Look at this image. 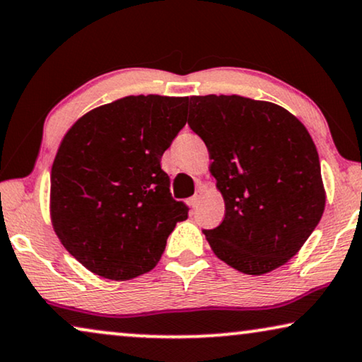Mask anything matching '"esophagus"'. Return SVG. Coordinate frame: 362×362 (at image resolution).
<instances>
[{
	"instance_id": "obj_1",
	"label": "esophagus",
	"mask_w": 362,
	"mask_h": 362,
	"mask_svg": "<svg viewBox=\"0 0 362 362\" xmlns=\"http://www.w3.org/2000/svg\"><path fill=\"white\" fill-rule=\"evenodd\" d=\"M201 199H202V191H197L196 194L191 197V204H192V207H197V206H199Z\"/></svg>"
}]
</instances>
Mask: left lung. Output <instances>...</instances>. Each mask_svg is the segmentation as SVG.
I'll return each instance as SVG.
<instances>
[{"label":"left lung","instance_id":"1","mask_svg":"<svg viewBox=\"0 0 362 362\" xmlns=\"http://www.w3.org/2000/svg\"><path fill=\"white\" fill-rule=\"evenodd\" d=\"M187 123L209 151L224 219L202 230L217 259L264 275L296 255L326 204L320 158L306 127L276 103L194 95Z\"/></svg>","mask_w":362,"mask_h":362}]
</instances>
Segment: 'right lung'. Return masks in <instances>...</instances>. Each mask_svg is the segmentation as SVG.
I'll return each instance as SVG.
<instances>
[{"mask_svg":"<svg viewBox=\"0 0 362 362\" xmlns=\"http://www.w3.org/2000/svg\"><path fill=\"white\" fill-rule=\"evenodd\" d=\"M187 97L128 95L82 115L51 170L52 229L69 254L103 279L153 270L187 219L170 194L161 156L186 125Z\"/></svg>","mask_w":362,"mask_h":362,"instance_id":"right-lung-1","label":"right lung"}]
</instances>
